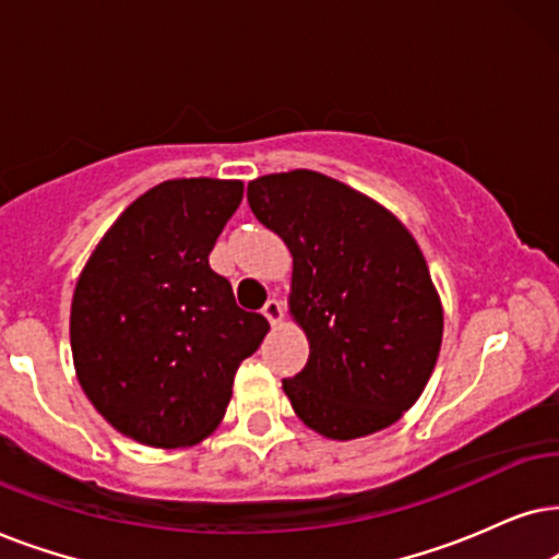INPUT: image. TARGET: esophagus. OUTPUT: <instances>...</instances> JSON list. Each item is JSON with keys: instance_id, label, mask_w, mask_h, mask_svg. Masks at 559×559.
Listing matches in <instances>:
<instances>
[{"instance_id": "34e87169", "label": "esophagus", "mask_w": 559, "mask_h": 559, "mask_svg": "<svg viewBox=\"0 0 559 559\" xmlns=\"http://www.w3.org/2000/svg\"><path fill=\"white\" fill-rule=\"evenodd\" d=\"M263 317L271 324H278L281 317H284V307H281V301L278 299H267L265 307H263Z\"/></svg>"}]
</instances>
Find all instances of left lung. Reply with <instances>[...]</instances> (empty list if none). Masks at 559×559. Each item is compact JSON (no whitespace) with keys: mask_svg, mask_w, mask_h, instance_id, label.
Returning a JSON list of instances; mask_svg holds the SVG:
<instances>
[{"mask_svg":"<svg viewBox=\"0 0 559 559\" xmlns=\"http://www.w3.org/2000/svg\"><path fill=\"white\" fill-rule=\"evenodd\" d=\"M248 204L294 255L292 314L309 340L284 378L299 419L332 440L389 427L427 385L442 307L419 245L373 199L314 170L248 183Z\"/></svg>","mask_w":559,"mask_h":559,"instance_id":"left-lung-1","label":"left lung"}]
</instances>
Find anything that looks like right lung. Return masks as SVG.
<instances>
[{
  "instance_id": "add662e5",
  "label": "right lung",
  "mask_w": 559,
  "mask_h": 559,
  "mask_svg": "<svg viewBox=\"0 0 559 559\" xmlns=\"http://www.w3.org/2000/svg\"><path fill=\"white\" fill-rule=\"evenodd\" d=\"M240 202V181L158 183L102 237L73 292L81 389L111 427L151 448L204 440L267 332L265 317L237 307L229 281L210 267Z\"/></svg>"
}]
</instances>
